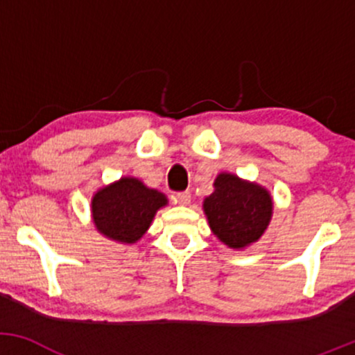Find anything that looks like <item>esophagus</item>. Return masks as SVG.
<instances>
[{
	"mask_svg": "<svg viewBox=\"0 0 355 355\" xmlns=\"http://www.w3.org/2000/svg\"><path fill=\"white\" fill-rule=\"evenodd\" d=\"M190 198H191L190 191H180V193L175 195V202H177L178 205H189Z\"/></svg>",
	"mask_w": 355,
	"mask_h": 355,
	"instance_id": "esophagus-1",
	"label": "esophagus"
}]
</instances>
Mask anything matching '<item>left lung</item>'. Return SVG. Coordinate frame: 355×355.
Listing matches in <instances>:
<instances>
[{"label": "left lung", "mask_w": 355, "mask_h": 355, "mask_svg": "<svg viewBox=\"0 0 355 355\" xmlns=\"http://www.w3.org/2000/svg\"><path fill=\"white\" fill-rule=\"evenodd\" d=\"M214 187V193L203 200L214 235L230 248L252 245L267 230L274 214L268 190L232 173H220Z\"/></svg>", "instance_id": "1"}]
</instances>
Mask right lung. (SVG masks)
Returning a JSON list of instances; mask_svg holds the SVG:
<instances>
[{
	"instance_id": "obj_1",
	"label": "right lung",
	"mask_w": 355,
	"mask_h": 355,
	"mask_svg": "<svg viewBox=\"0 0 355 355\" xmlns=\"http://www.w3.org/2000/svg\"><path fill=\"white\" fill-rule=\"evenodd\" d=\"M168 200L138 178L123 177L93 195L92 217L96 230L118 243H135L152 225L155 214Z\"/></svg>"
}]
</instances>
